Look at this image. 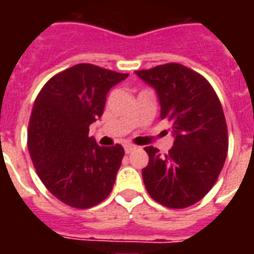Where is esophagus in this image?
<instances>
[{"instance_id": "34e87169", "label": "esophagus", "mask_w": 254, "mask_h": 254, "mask_svg": "<svg viewBox=\"0 0 254 254\" xmlns=\"http://www.w3.org/2000/svg\"><path fill=\"white\" fill-rule=\"evenodd\" d=\"M124 148H125V152L129 154V152H132L133 149H136V145L134 144H130V143H127L124 145Z\"/></svg>"}]
</instances>
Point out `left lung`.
Segmentation results:
<instances>
[{
    "label": "left lung",
    "mask_w": 254,
    "mask_h": 254,
    "mask_svg": "<svg viewBox=\"0 0 254 254\" xmlns=\"http://www.w3.org/2000/svg\"><path fill=\"white\" fill-rule=\"evenodd\" d=\"M136 74L155 88L160 118L171 122L176 137L169 154L144 148L149 158L141 171L145 189L165 207H190L212 189L227 156L220 100L207 78L181 64L158 65Z\"/></svg>",
    "instance_id": "left-lung-1"
}]
</instances>
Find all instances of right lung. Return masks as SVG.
Wrapping results in <instances>:
<instances>
[{
    "label": "right lung",
    "instance_id": "1",
    "mask_svg": "<svg viewBox=\"0 0 254 254\" xmlns=\"http://www.w3.org/2000/svg\"><path fill=\"white\" fill-rule=\"evenodd\" d=\"M127 73L77 64L57 73L38 94L28 125V151L47 190L69 207L91 208L110 194L125 151L88 137L106 95Z\"/></svg>",
    "mask_w": 254,
    "mask_h": 254
}]
</instances>
